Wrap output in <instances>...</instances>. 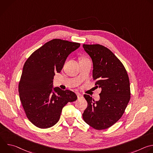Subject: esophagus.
Here are the masks:
<instances>
[{"label":"esophagus","instance_id":"esophagus-1","mask_svg":"<svg viewBox=\"0 0 153 153\" xmlns=\"http://www.w3.org/2000/svg\"><path fill=\"white\" fill-rule=\"evenodd\" d=\"M76 94H77V98H78V99H80V98H82V97H83V95H82V94H80V93H77Z\"/></svg>","mask_w":153,"mask_h":153}]
</instances>
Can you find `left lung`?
I'll use <instances>...</instances> for the list:
<instances>
[{
    "mask_svg": "<svg viewBox=\"0 0 153 153\" xmlns=\"http://www.w3.org/2000/svg\"><path fill=\"white\" fill-rule=\"evenodd\" d=\"M83 48L93 62L96 87L102 89L98 101L84 94L88 106L83 119L96 129H105L120 119L129 101L128 76L122 62L107 48L99 44H83Z\"/></svg>",
    "mask_w": 153,
    "mask_h": 153,
    "instance_id": "1",
    "label": "left lung"
}]
</instances>
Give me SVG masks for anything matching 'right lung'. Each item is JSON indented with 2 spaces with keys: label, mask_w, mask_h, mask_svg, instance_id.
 <instances>
[{
  "label": "right lung",
  "mask_w": 153,
  "mask_h": 153,
  "mask_svg": "<svg viewBox=\"0 0 153 153\" xmlns=\"http://www.w3.org/2000/svg\"><path fill=\"white\" fill-rule=\"evenodd\" d=\"M80 44L51 40L35 51L25 62L19 84L20 100L27 117L36 126L48 128L59 120L62 108L76 100L70 90L53 86L55 73H60L68 56Z\"/></svg>",
  "instance_id": "right-lung-1"
}]
</instances>
